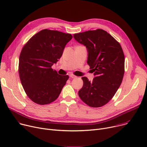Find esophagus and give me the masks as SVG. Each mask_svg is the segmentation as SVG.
I'll list each match as a JSON object with an SVG mask.
<instances>
[{"instance_id": "obj_1", "label": "esophagus", "mask_w": 147, "mask_h": 147, "mask_svg": "<svg viewBox=\"0 0 147 147\" xmlns=\"http://www.w3.org/2000/svg\"><path fill=\"white\" fill-rule=\"evenodd\" d=\"M70 77L71 78H75L77 77L76 76H74V75H73V74H70Z\"/></svg>"}]
</instances>
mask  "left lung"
Here are the masks:
<instances>
[{
    "instance_id": "obj_1",
    "label": "left lung",
    "mask_w": 147,
    "mask_h": 147,
    "mask_svg": "<svg viewBox=\"0 0 147 147\" xmlns=\"http://www.w3.org/2000/svg\"><path fill=\"white\" fill-rule=\"evenodd\" d=\"M76 40L85 46L88 52L87 64L95 77L89 81L82 78L83 87L78 96L87 105L100 107L115 95L124 74V55L121 45L106 31L88 30L73 35Z\"/></svg>"
}]
</instances>
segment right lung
I'll return each instance as SVG.
<instances>
[{"label": "right lung", "instance_id": "1", "mask_svg": "<svg viewBox=\"0 0 147 147\" xmlns=\"http://www.w3.org/2000/svg\"><path fill=\"white\" fill-rule=\"evenodd\" d=\"M72 38L71 34L44 29L23 47L19 62L20 79L26 94L34 102L48 104L59 96L69 76L58 74L51 66L60 59Z\"/></svg>", "mask_w": 147, "mask_h": 147}]
</instances>
